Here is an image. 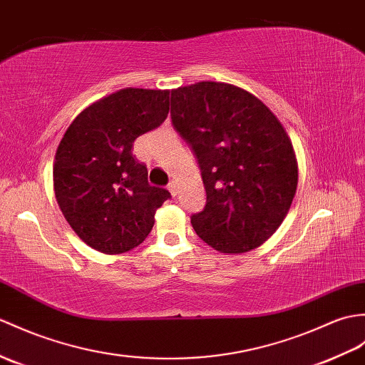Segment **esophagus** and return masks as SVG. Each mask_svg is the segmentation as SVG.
Returning a JSON list of instances; mask_svg holds the SVG:
<instances>
[{
  "label": "esophagus",
  "instance_id": "1",
  "mask_svg": "<svg viewBox=\"0 0 365 365\" xmlns=\"http://www.w3.org/2000/svg\"><path fill=\"white\" fill-rule=\"evenodd\" d=\"M168 190H169V192L173 194V196L175 197L177 196V192H179V186H177V183L175 182H171L168 185Z\"/></svg>",
  "mask_w": 365,
  "mask_h": 365
}]
</instances>
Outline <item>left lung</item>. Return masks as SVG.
Instances as JSON below:
<instances>
[{
  "mask_svg": "<svg viewBox=\"0 0 365 365\" xmlns=\"http://www.w3.org/2000/svg\"><path fill=\"white\" fill-rule=\"evenodd\" d=\"M171 120L205 186V207L191 216L199 238L222 253L267 241L299 180L292 143L277 116L242 88L199 82L171 91Z\"/></svg>",
  "mask_w": 365,
  "mask_h": 365,
  "instance_id": "8db88e82",
  "label": "left lung"
}]
</instances>
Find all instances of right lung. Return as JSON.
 Instances as JSON below:
<instances>
[{
    "label": "right lung",
    "instance_id": "right-lung-1",
    "mask_svg": "<svg viewBox=\"0 0 365 365\" xmlns=\"http://www.w3.org/2000/svg\"><path fill=\"white\" fill-rule=\"evenodd\" d=\"M168 90L124 88L98 101L68 127L56 152L54 191L68 224L107 255L137 247L171 192L148 182L132 155L140 135L163 124Z\"/></svg>",
    "mask_w": 365,
    "mask_h": 365
}]
</instances>
